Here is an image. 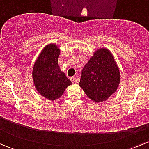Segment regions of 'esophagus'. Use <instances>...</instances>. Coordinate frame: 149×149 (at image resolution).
Here are the masks:
<instances>
[{"mask_svg": "<svg viewBox=\"0 0 149 149\" xmlns=\"http://www.w3.org/2000/svg\"><path fill=\"white\" fill-rule=\"evenodd\" d=\"M70 81H72V83H76V82H79V79L76 77H71Z\"/></svg>", "mask_w": 149, "mask_h": 149, "instance_id": "obj_1", "label": "esophagus"}]
</instances>
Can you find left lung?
Listing matches in <instances>:
<instances>
[{"label":"left lung","instance_id":"obj_1","mask_svg":"<svg viewBox=\"0 0 149 149\" xmlns=\"http://www.w3.org/2000/svg\"><path fill=\"white\" fill-rule=\"evenodd\" d=\"M120 73L112 52L105 47L97 49L81 70L79 84L94 102L106 101L115 94Z\"/></svg>","mask_w":149,"mask_h":149}]
</instances>
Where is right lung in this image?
I'll return each instance as SVG.
<instances>
[{"label": "right lung", "mask_w": 149, "mask_h": 149, "mask_svg": "<svg viewBox=\"0 0 149 149\" xmlns=\"http://www.w3.org/2000/svg\"><path fill=\"white\" fill-rule=\"evenodd\" d=\"M61 49L56 44H48L42 49L32 69V80L37 92L48 100L59 99L72 83L61 70L58 58Z\"/></svg>", "instance_id": "right-lung-1"}]
</instances>
